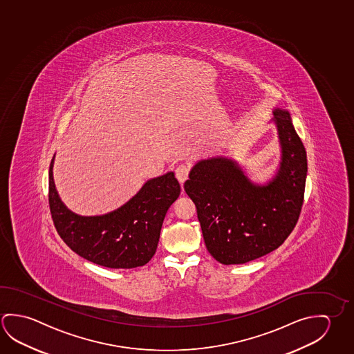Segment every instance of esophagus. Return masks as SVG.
Masks as SVG:
<instances>
[{
  "label": "esophagus",
  "instance_id": "obj_1",
  "mask_svg": "<svg viewBox=\"0 0 354 354\" xmlns=\"http://www.w3.org/2000/svg\"><path fill=\"white\" fill-rule=\"evenodd\" d=\"M190 173V165L189 164H180L175 169V176L176 179L179 180L180 184H184L185 180L187 179Z\"/></svg>",
  "mask_w": 354,
  "mask_h": 354
}]
</instances>
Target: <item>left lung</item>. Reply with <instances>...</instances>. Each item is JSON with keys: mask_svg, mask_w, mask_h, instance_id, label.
<instances>
[{"mask_svg": "<svg viewBox=\"0 0 354 354\" xmlns=\"http://www.w3.org/2000/svg\"><path fill=\"white\" fill-rule=\"evenodd\" d=\"M281 145L275 178L254 185L237 162L211 158L197 162L184 184L197 209L206 248L222 264H244L284 243L301 214L307 159L288 111H274Z\"/></svg>", "mask_w": 354, "mask_h": 354, "instance_id": "1", "label": "left lung"}]
</instances>
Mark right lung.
I'll use <instances>...</instances> for the list:
<instances>
[{
    "label": "right lung",
    "instance_id": "1",
    "mask_svg": "<svg viewBox=\"0 0 354 354\" xmlns=\"http://www.w3.org/2000/svg\"><path fill=\"white\" fill-rule=\"evenodd\" d=\"M49 167V209L53 223L70 250L101 267L132 269L151 261L157 250L162 221L180 195L174 173L149 180L122 207L84 217L73 214L60 201Z\"/></svg>",
    "mask_w": 354,
    "mask_h": 354
}]
</instances>
